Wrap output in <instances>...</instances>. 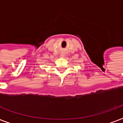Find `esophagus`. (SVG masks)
Instances as JSON below:
<instances>
[{"mask_svg":"<svg viewBox=\"0 0 123 123\" xmlns=\"http://www.w3.org/2000/svg\"><path fill=\"white\" fill-rule=\"evenodd\" d=\"M60 57H61V58H64V57H65V55H64V54H61Z\"/></svg>","mask_w":123,"mask_h":123,"instance_id":"1","label":"esophagus"}]
</instances>
